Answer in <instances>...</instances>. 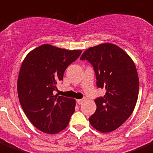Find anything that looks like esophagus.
Masks as SVG:
<instances>
[{
	"mask_svg": "<svg viewBox=\"0 0 153 153\" xmlns=\"http://www.w3.org/2000/svg\"><path fill=\"white\" fill-rule=\"evenodd\" d=\"M86 101V99L85 98H84V99H78L77 100V102H78V105H81V104L83 103V102H84Z\"/></svg>",
	"mask_w": 153,
	"mask_h": 153,
	"instance_id": "1",
	"label": "esophagus"
}]
</instances>
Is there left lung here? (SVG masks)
<instances>
[{
    "instance_id": "8db88e82",
    "label": "left lung",
    "mask_w": 153,
    "mask_h": 153,
    "mask_svg": "<svg viewBox=\"0 0 153 153\" xmlns=\"http://www.w3.org/2000/svg\"><path fill=\"white\" fill-rule=\"evenodd\" d=\"M81 60L93 66L98 87L105 88L103 97L95 99L96 112L89 118L102 133L119 128L131 116L138 97L139 78L132 59L114 44H99L86 50Z\"/></svg>"
}]
</instances>
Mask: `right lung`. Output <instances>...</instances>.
I'll use <instances>...</instances> for the list:
<instances>
[{"mask_svg": "<svg viewBox=\"0 0 153 153\" xmlns=\"http://www.w3.org/2000/svg\"><path fill=\"white\" fill-rule=\"evenodd\" d=\"M81 51L44 44L30 51L22 62L17 81L19 102L28 120L42 132L57 134L69 125L75 100L54 95V90Z\"/></svg>", "mask_w": 153, "mask_h": 153, "instance_id": "right-lung-1", "label": "right lung"}]
</instances>
